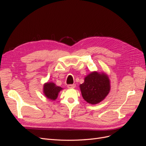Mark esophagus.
Listing matches in <instances>:
<instances>
[{"label":"esophagus","instance_id":"34e87169","mask_svg":"<svg viewBox=\"0 0 146 146\" xmlns=\"http://www.w3.org/2000/svg\"><path fill=\"white\" fill-rule=\"evenodd\" d=\"M76 87V85L75 84H73V85H68V88H69V89H71V88H74Z\"/></svg>","mask_w":146,"mask_h":146}]
</instances>
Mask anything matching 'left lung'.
Instances as JSON below:
<instances>
[{"mask_svg":"<svg viewBox=\"0 0 146 146\" xmlns=\"http://www.w3.org/2000/svg\"><path fill=\"white\" fill-rule=\"evenodd\" d=\"M83 98L88 103L94 105L100 103L108 96L111 89L110 78L104 72H90L80 85Z\"/></svg>","mask_w":146,"mask_h":146,"instance_id":"obj_1","label":"left lung"}]
</instances>
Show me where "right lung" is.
<instances>
[{
    "label": "right lung",
    "instance_id": "obj_1",
    "mask_svg": "<svg viewBox=\"0 0 146 146\" xmlns=\"http://www.w3.org/2000/svg\"><path fill=\"white\" fill-rule=\"evenodd\" d=\"M63 90L62 88L57 86L54 82H46L43 85V93L46 98L55 100L58 98L59 92Z\"/></svg>",
    "mask_w": 146,
    "mask_h": 146
}]
</instances>
